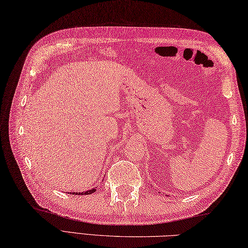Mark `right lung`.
I'll use <instances>...</instances> for the list:
<instances>
[{
    "mask_svg": "<svg viewBox=\"0 0 248 248\" xmlns=\"http://www.w3.org/2000/svg\"><path fill=\"white\" fill-rule=\"evenodd\" d=\"M93 192H96V187H93V188H92V189H88V191H85V192H82V193H75V192H72V194L73 195H77V194H78V195H89V194H92V193H93Z\"/></svg>",
    "mask_w": 248,
    "mask_h": 248,
    "instance_id": "1",
    "label": "right lung"
}]
</instances>
